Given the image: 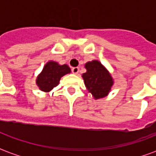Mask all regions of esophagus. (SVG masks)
Wrapping results in <instances>:
<instances>
[{
  "label": "esophagus",
  "instance_id": "obj_1",
  "mask_svg": "<svg viewBox=\"0 0 156 156\" xmlns=\"http://www.w3.org/2000/svg\"><path fill=\"white\" fill-rule=\"evenodd\" d=\"M72 72H73V73H74V74H78V73H79V68H78V67L73 68H72Z\"/></svg>",
  "mask_w": 156,
  "mask_h": 156
}]
</instances>
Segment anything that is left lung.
Returning <instances> with one entry per match:
<instances>
[{
  "label": "left lung",
  "mask_w": 156,
  "mask_h": 156,
  "mask_svg": "<svg viewBox=\"0 0 156 156\" xmlns=\"http://www.w3.org/2000/svg\"><path fill=\"white\" fill-rule=\"evenodd\" d=\"M87 72L83 73L84 84L95 99L106 97L114 84V79L104 65L98 60L85 64Z\"/></svg>",
  "instance_id": "8db88e82"
}]
</instances>
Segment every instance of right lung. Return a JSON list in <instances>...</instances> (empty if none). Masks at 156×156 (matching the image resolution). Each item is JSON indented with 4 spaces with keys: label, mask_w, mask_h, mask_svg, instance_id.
I'll return each instance as SVG.
<instances>
[{
    "label": "right lung",
    "mask_w": 156,
    "mask_h": 156,
    "mask_svg": "<svg viewBox=\"0 0 156 156\" xmlns=\"http://www.w3.org/2000/svg\"><path fill=\"white\" fill-rule=\"evenodd\" d=\"M69 73H71V69L67 64L60 65L57 62L49 61L37 76L36 83L40 90L48 93L58 86L62 76Z\"/></svg>",
    "instance_id": "right-lung-1"
}]
</instances>
